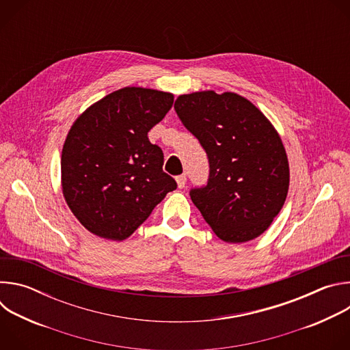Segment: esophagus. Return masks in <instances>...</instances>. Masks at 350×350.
Masks as SVG:
<instances>
[{
    "label": "esophagus",
    "instance_id": "1",
    "mask_svg": "<svg viewBox=\"0 0 350 350\" xmlns=\"http://www.w3.org/2000/svg\"><path fill=\"white\" fill-rule=\"evenodd\" d=\"M176 181H177L178 188H184V187H185V183H187V177H185V174L177 176V177H176Z\"/></svg>",
    "mask_w": 350,
    "mask_h": 350
}]
</instances>
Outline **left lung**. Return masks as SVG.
Returning <instances> with one entry per match:
<instances>
[{"instance_id": "obj_1", "label": "left lung", "mask_w": 350, "mask_h": 350, "mask_svg": "<svg viewBox=\"0 0 350 350\" xmlns=\"http://www.w3.org/2000/svg\"><path fill=\"white\" fill-rule=\"evenodd\" d=\"M174 109L209 159L208 184L189 191L193 205L224 242L255 239L288 193L289 165L277 130L235 92L184 94Z\"/></svg>"}]
</instances>
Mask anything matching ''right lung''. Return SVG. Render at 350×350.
I'll list each match as a JSON object with an SVG mask.
<instances>
[{
    "label": "right lung",
    "mask_w": 350,
    "mask_h": 350,
    "mask_svg": "<svg viewBox=\"0 0 350 350\" xmlns=\"http://www.w3.org/2000/svg\"><path fill=\"white\" fill-rule=\"evenodd\" d=\"M173 101L170 92L124 87L92 104L70 127L61 159L62 192L94 235L129 238L177 188L162 169V149L148 139Z\"/></svg>",
    "instance_id": "right-lung-1"
}]
</instances>
